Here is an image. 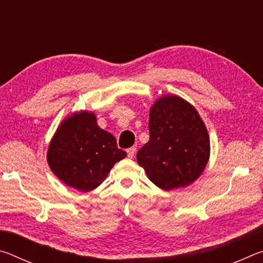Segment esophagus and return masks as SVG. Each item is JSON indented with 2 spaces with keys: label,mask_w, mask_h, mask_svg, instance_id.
<instances>
[{
  "label": "esophagus",
  "mask_w": 263,
  "mask_h": 263,
  "mask_svg": "<svg viewBox=\"0 0 263 263\" xmlns=\"http://www.w3.org/2000/svg\"><path fill=\"white\" fill-rule=\"evenodd\" d=\"M136 151H137V148H136V147H130V148H127V149H126L127 157H128V158H133V157H135Z\"/></svg>",
  "instance_id": "esophagus-1"
}]
</instances>
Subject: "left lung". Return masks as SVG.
Instances as JSON below:
<instances>
[{"instance_id":"1","label":"left lung","mask_w":263,"mask_h":263,"mask_svg":"<svg viewBox=\"0 0 263 263\" xmlns=\"http://www.w3.org/2000/svg\"><path fill=\"white\" fill-rule=\"evenodd\" d=\"M149 140L137 153L148 179L163 190L193 183L210 158V138L198 111L177 95H163L149 109Z\"/></svg>"}]
</instances>
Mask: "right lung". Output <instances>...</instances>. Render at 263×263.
<instances>
[{
  "instance_id": "obj_1",
  "label": "right lung",
  "mask_w": 263,
  "mask_h": 263,
  "mask_svg": "<svg viewBox=\"0 0 263 263\" xmlns=\"http://www.w3.org/2000/svg\"><path fill=\"white\" fill-rule=\"evenodd\" d=\"M126 157L116 138L97 125L91 111L73 112L58 126L47 151L51 171L66 185L82 193L99 186Z\"/></svg>"
}]
</instances>
